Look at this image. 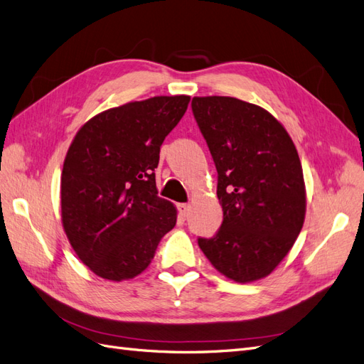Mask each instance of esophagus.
Listing matches in <instances>:
<instances>
[{
	"instance_id": "34e87169",
	"label": "esophagus",
	"mask_w": 364,
	"mask_h": 364,
	"mask_svg": "<svg viewBox=\"0 0 364 364\" xmlns=\"http://www.w3.org/2000/svg\"><path fill=\"white\" fill-rule=\"evenodd\" d=\"M178 211H179V217L182 220H186L190 215V205L188 203H179L178 205Z\"/></svg>"
}]
</instances>
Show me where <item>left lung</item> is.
Here are the masks:
<instances>
[{"label": "left lung", "instance_id": "1", "mask_svg": "<svg viewBox=\"0 0 364 364\" xmlns=\"http://www.w3.org/2000/svg\"><path fill=\"white\" fill-rule=\"evenodd\" d=\"M193 115L217 170L222 226L197 238L229 279L267 277L287 255L305 218L302 165L287 130L257 105L234 97H194Z\"/></svg>", "mask_w": 364, "mask_h": 364}]
</instances>
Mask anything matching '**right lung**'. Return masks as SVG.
<instances>
[{"label": "right lung", "mask_w": 364, "mask_h": 364, "mask_svg": "<svg viewBox=\"0 0 364 364\" xmlns=\"http://www.w3.org/2000/svg\"><path fill=\"white\" fill-rule=\"evenodd\" d=\"M188 103V95L127 103L77 132L62 170V222L77 257L98 277H136L174 228L176 209L158 196L155 168Z\"/></svg>", "instance_id": "1"}]
</instances>
